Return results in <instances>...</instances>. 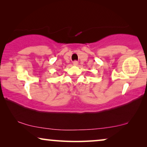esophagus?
Returning <instances> with one entry per match:
<instances>
[{
	"instance_id": "34e87169",
	"label": "esophagus",
	"mask_w": 147,
	"mask_h": 147,
	"mask_svg": "<svg viewBox=\"0 0 147 147\" xmlns=\"http://www.w3.org/2000/svg\"><path fill=\"white\" fill-rule=\"evenodd\" d=\"M73 64H74V65H78V61H74L73 62Z\"/></svg>"
}]
</instances>
